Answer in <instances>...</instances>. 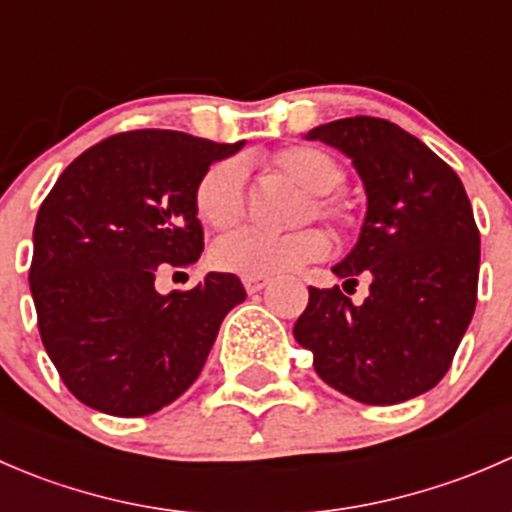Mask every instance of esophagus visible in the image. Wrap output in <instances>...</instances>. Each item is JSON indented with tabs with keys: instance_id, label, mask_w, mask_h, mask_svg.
I'll list each match as a JSON object with an SVG mask.
<instances>
[{
	"instance_id": "esophagus-1",
	"label": "esophagus",
	"mask_w": 512,
	"mask_h": 512,
	"mask_svg": "<svg viewBox=\"0 0 512 512\" xmlns=\"http://www.w3.org/2000/svg\"><path fill=\"white\" fill-rule=\"evenodd\" d=\"M242 285H245L247 292L255 294V292H260V289H265L267 285H270V280H267V277H245V280H242Z\"/></svg>"
}]
</instances>
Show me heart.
Instances as JSON below:
<instances>
[{"instance_id": "obj_1", "label": "heart", "mask_w": 512, "mask_h": 512, "mask_svg": "<svg viewBox=\"0 0 512 512\" xmlns=\"http://www.w3.org/2000/svg\"><path fill=\"white\" fill-rule=\"evenodd\" d=\"M270 173L307 190L297 220L319 218L347 235L359 225L356 198L339 190L344 168L337 158L314 146H289L265 158ZM195 210L213 230H232L245 218V168L240 160H218L200 175L195 185ZM329 252L327 232L319 227H297L282 235L242 230L215 245L213 262L218 270L240 277H272L297 270L299 265L322 260Z\"/></svg>"}]
</instances>
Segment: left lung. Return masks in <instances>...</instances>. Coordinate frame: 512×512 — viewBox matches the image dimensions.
<instances>
[{
  "label": "left lung",
  "mask_w": 512,
  "mask_h": 512,
  "mask_svg": "<svg viewBox=\"0 0 512 512\" xmlns=\"http://www.w3.org/2000/svg\"><path fill=\"white\" fill-rule=\"evenodd\" d=\"M352 158L366 188L354 250L334 265L361 304L309 287L294 339L332 389L391 406L433 389L451 369L478 297L480 232L461 178L426 143L384 118L354 116L307 133Z\"/></svg>",
  "instance_id": "1"
}]
</instances>
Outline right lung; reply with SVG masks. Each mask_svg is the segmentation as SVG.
Masks as SVG:
<instances>
[{"label": "right lung", "mask_w": 512, "mask_h": 512, "mask_svg": "<svg viewBox=\"0 0 512 512\" xmlns=\"http://www.w3.org/2000/svg\"><path fill=\"white\" fill-rule=\"evenodd\" d=\"M242 146L160 128L118 133L81 153L44 198L29 285L46 354L81 404L156 414L203 371L245 287L210 272L158 294L156 272L198 262L195 185Z\"/></svg>", "instance_id": "obj_1"}]
</instances>
